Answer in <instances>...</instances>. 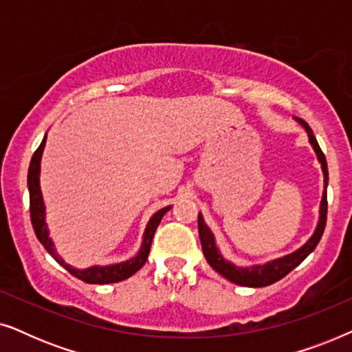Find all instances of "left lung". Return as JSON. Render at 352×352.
Here are the masks:
<instances>
[{
  "label": "left lung",
  "instance_id": "obj_1",
  "mask_svg": "<svg viewBox=\"0 0 352 352\" xmlns=\"http://www.w3.org/2000/svg\"><path fill=\"white\" fill-rule=\"evenodd\" d=\"M300 123L305 126L307 131V136H309V142L311 146L314 147V151L317 153V158H319L320 165H322V171H324V182H325V189L327 184H329V170H327V160L324 152L320 151L319 144H317V139L312 134V129L309 128V124L306 122L300 120ZM327 190H324V195H322V201H320V218H319V224H317L316 232L312 234V237L307 240V242L302 245L300 250H296L295 253L287 254V256L274 259L271 263L266 264H258V266H252V267H239L234 266L232 263L226 261V259L221 256V253L218 252L214 243V237L211 234V230L208 229V226L205 224L201 214H199V235H200V242H201V250H204V254L206 258V261L211 267L214 269L216 272H219L221 276L228 278V280L237 283V285L242 287H267L272 285L274 282L280 280L287 276L288 272H292L298 264L302 263L306 259V256L309 253L314 252V248L319 243V240L322 239V234H324L325 229V223H327Z\"/></svg>",
  "mask_w": 352,
  "mask_h": 352
}]
</instances>
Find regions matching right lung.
<instances>
[{
	"label": "right lung",
	"mask_w": 352,
	"mask_h": 352,
	"mask_svg": "<svg viewBox=\"0 0 352 352\" xmlns=\"http://www.w3.org/2000/svg\"><path fill=\"white\" fill-rule=\"evenodd\" d=\"M46 144V136L40 144V147L36 148L35 153H33L30 168H28V192H30V218H32V226L33 230H35L38 240H40L43 247L46 248V252L51 254L52 258L56 259L60 266H64L67 271H69L72 276H75L80 280L86 283H96V285H104V283H115L122 282L124 278L131 277L133 274H136L139 269H141L147 261L148 252H151L152 247V239L153 234L160 224L163 214L166 213L171 206H166V208H162L157 211L155 214L152 216V219L148 221L146 232H144V242L142 247L139 250L136 256L129 259V261L120 263V264H112V266H93L89 269H75L72 267L70 264H67L64 259H62L59 254H57L54 245H52L50 239V232H47V226L45 223V204H43V195L40 190V162H41V153L43 148H45Z\"/></svg>",
	"instance_id": "right-lung-1"
}]
</instances>
